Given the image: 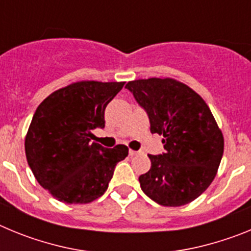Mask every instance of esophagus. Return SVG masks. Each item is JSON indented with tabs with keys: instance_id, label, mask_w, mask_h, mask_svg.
<instances>
[{
	"instance_id": "esophagus-1",
	"label": "esophagus",
	"mask_w": 251,
	"mask_h": 251,
	"mask_svg": "<svg viewBox=\"0 0 251 251\" xmlns=\"http://www.w3.org/2000/svg\"><path fill=\"white\" fill-rule=\"evenodd\" d=\"M137 154H138V152H137V151L129 150V156L130 157H134V156H137Z\"/></svg>"
}]
</instances>
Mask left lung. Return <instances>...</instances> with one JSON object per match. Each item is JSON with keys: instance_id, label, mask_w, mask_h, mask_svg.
I'll return each mask as SVG.
<instances>
[{"instance_id": "left-lung-1", "label": "left lung", "mask_w": 251, "mask_h": 251, "mask_svg": "<svg viewBox=\"0 0 251 251\" xmlns=\"http://www.w3.org/2000/svg\"><path fill=\"white\" fill-rule=\"evenodd\" d=\"M147 112L151 133L163 136L165 152L148 154L142 191L162 206H182L200 196L216 176L224 137L200 95L175 79H139L126 85Z\"/></svg>"}]
</instances>
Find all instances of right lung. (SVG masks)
<instances>
[{
    "label": "right lung",
    "instance_id": "obj_1",
    "mask_svg": "<svg viewBox=\"0 0 251 251\" xmlns=\"http://www.w3.org/2000/svg\"><path fill=\"white\" fill-rule=\"evenodd\" d=\"M124 83L77 81L50 94L37 106L25 152L37 182L56 200L89 203L106 191L114 168L128 156L124 145L105 148L90 142L104 128V110Z\"/></svg>",
    "mask_w": 251,
    "mask_h": 251
}]
</instances>
